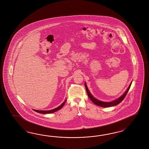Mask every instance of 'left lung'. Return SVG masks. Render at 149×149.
Instances as JSON below:
<instances>
[{
	"instance_id": "8db88e82",
	"label": "left lung",
	"mask_w": 149,
	"mask_h": 149,
	"mask_svg": "<svg viewBox=\"0 0 149 149\" xmlns=\"http://www.w3.org/2000/svg\"><path fill=\"white\" fill-rule=\"evenodd\" d=\"M132 82L131 83L130 85H129V86H128V88L127 90L124 93V94H123L121 96H120L119 98L115 100L114 101L110 102H103V101H100V100H97L96 98L94 97L93 96V95L90 93L89 90L88 89V87H87V85L86 84V83H85V87L89 97L90 99L91 100V101L94 103V104H95L96 105H97L98 106L102 107H110L116 106V105L119 104L120 102L123 101V99L125 98V97H126V95L127 94L128 91V90H129L130 87H131V85L132 84Z\"/></svg>"
}]
</instances>
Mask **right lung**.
I'll return each instance as SVG.
<instances>
[{
  "label": "right lung",
  "instance_id": "1",
  "mask_svg": "<svg viewBox=\"0 0 149 149\" xmlns=\"http://www.w3.org/2000/svg\"><path fill=\"white\" fill-rule=\"evenodd\" d=\"M66 100L64 101L60 106L59 107H58L57 108H56L55 109H52V110H49V111H38V110H36V109H33L36 112H38V113H41V114H50V113H54L56 111H59L60 109L62 108V107L64 106L65 102H66Z\"/></svg>",
  "mask_w": 149,
  "mask_h": 149
}]
</instances>
